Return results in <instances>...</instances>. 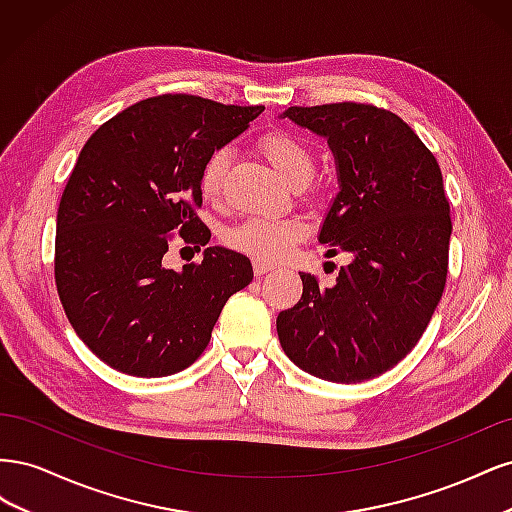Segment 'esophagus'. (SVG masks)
I'll return each mask as SVG.
<instances>
[{
	"mask_svg": "<svg viewBox=\"0 0 512 512\" xmlns=\"http://www.w3.org/2000/svg\"><path fill=\"white\" fill-rule=\"evenodd\" d=\"M252 265H254V273H256V275H265V273H269V271L273 269L271 262H267V260H260V258H254Z\"/></svg>",
	"mask_w": 512,
	"mask_h": 512,
	"instance_id": "esophagus-1",
	"label": "esophagus"
}]
</instances>
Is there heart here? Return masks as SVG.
Masks as SVG:
<instances>
[{
	"mask_svg": "<svg viewBox=\"0 0 512 512\" xmlns=\"http://www.w3.org/2000/svg\"><path fill=\"white\" fill-rule=\"evenodd\" d=\"M260 151L275 173L290 185L307 183L314 175V151L299 136L290 132H271L260 138ZM228 164V149H215L200 170V194L209 203H215L222 196ZM303 237L305 222L299 218H247L241 224L228 228L224 241L232 250L269 262L282 258Z\"/></svg>",
	"mask_w": 512,
	"mask_h": 512,
	"instance_id": "heart-1",
	"label": "heart"
}]
</instances>
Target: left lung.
I'll return each mask as SVG.
<instances>
[{"mask_svg":"<svg viewBox=\"0 0 512 512\" xmlns=\"http://www.w3.org/2000/svg\"><path fill=\"white\" fill-rule=\"evenodd\" d=\"M284 117L329 141L339 192L318 241L352 262L331 288L301 273V301L277 316L280 344L316 378H376L416 346L442 299L453 230L442 170L386 108L335 102Z\"/></svg>","mask_w":512,"mask_h":512,"instance_id":"1","label":"left lung"}]
</instances>
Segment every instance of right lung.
<instances>
[{
  "label": "right lung",
  "mask_w": 512,
  "mask_h": 512,
  "mask_svg": "<svg viewBox=\"0 0 512 512\" xmlns=\"http://www.w3.org/2000/svg\"><path fill=\"white\" fill-rule=\"evenodd\" d=\"M265 106L166 94L128 106L89 136L61 194L55 284L66 316L100 361L162 378L205 352L222 307L252 282L250 258L207 247L181 271L164 267L179 237L200 252L211 230L200 170Z\"/></svg>",
  "instance_id": "right-lung-1"
}]
</instances>
